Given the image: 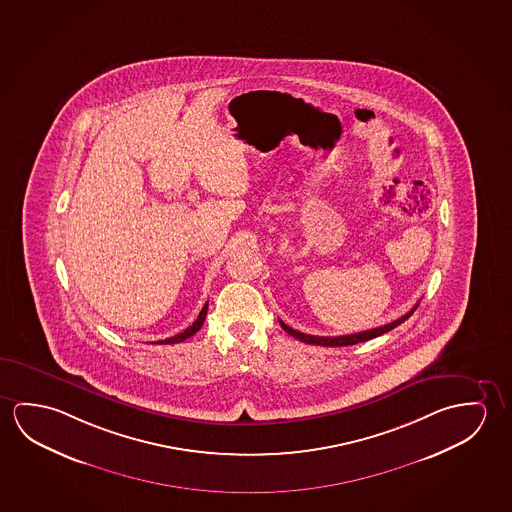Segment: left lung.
<instances>
[{
  "instance_id": "left-lung-1",
  "label": "left lung",
  "mask_w": 512,
  "mask_h": 512,
  "mask_svg": "<svg viewBox=\"0 0 512 512\" xmlns=\"http://www.w3.org/2000/svg\"><path fill=\"white\" fill-rule=\"evenodd\" d=\"M416 308H418V304H416L409 313H406L404 317L393 320L391 324L381 325V327H375V329H368V331H363V333L345 334V336H313V334H304L301 333V331H295V329H292L290 325L284 324L283 320H279V324H281V327H283L284 331L290 334V336L297 338V340L304 341V343H309V345H322V347H347V345H356V343H361V341L372 340V338H377V336H381V334L388 333L391 329H395L397 325L402 324V322H406L407 318L413 315L414 309Z\"/></svg>"
}]
</instances>
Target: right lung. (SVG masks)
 <instances>
[{"label":"right lung","instance_id":"right-lung-1","mask_svg":"<svg viewBox=\"0 0 512 512\" xmlns=\"http://www.w3.org/2000/svg\"><path fill=\"white\" fill-rule=\"evenodd\" d=\"M206 311H208V302L204 304V308L201 309V313H199V317L195 320L194 324L187 327L183 333L176 334V336H172V338H167V340L155 341L158 345H171V343H179V341H185L190 336H194L204 324V318H206Z\"/></svg>","mask_w":512,"mask_h":512}]
</instances>
